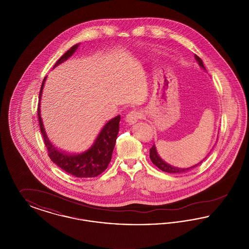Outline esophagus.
<instances>
[{
    "mask_svg": "<svg viewBox=\"0 0 249 249\" xmlns=\"http://www.w3.org/2000/svg\"><path fill=\"white\" fill-rule=\"evenodd\" d=\"M142 113L140 110L134 109L132 111H130V113L127 115L126 117V121L129 122L130 124L135 123L138 119H142Z\"/></svg>",
    "mask_w": 249,
    "mask_h": 249,
    "instance_id": "obj_1",
    "label": "esophagus"
}]
</instances>
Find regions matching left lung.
Returning a JSON list of instances; mask_svg holds the SVG:
<instances>
[{
    "instance_id": "8db88e82",
    "label": "left lung",
    "mask_w": 249,
    "mask_h": 249,
    "mask_svg": "<svg viewBox=\"0 0 249 249\" xmlns=\"http://www.w3.org/2000/svg\"><path fill=\"white\" fill-rule=\"evenodd\" d=\"M195 59L198 61V63H199V65L201 66V68L205 70V67H204V65H203V63H202V60H201V58H199L197 55H195ZM149 157H150L151 161H152L155 165L157 166L159 169H160L161 171L166 172V173H170V174L186 173V172L190 171V169H193V168L197 167L199 164H201V162L204 160H202L198 164H195V165L191 166V167H189V168H178V167H174V166L168 164L167 162H165V161L159 156L158 152H157V149H156L155 144H153V146L150 148V154H149Z\"/></svg>"
}]
</instances>
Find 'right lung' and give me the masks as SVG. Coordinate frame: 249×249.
Segmentation results:
<instances>
[{
    "instance_id": "add662e5",
    "label": "right lung",
    "mask_w": 249,
    "mask_h": 249,
    "mask_svg": "<svg viewBox=\"0 0 249 249\" xmlns=\"http://www.w3.org/2000/svg\"><path fill=\"white\" fill-rule=\"evenodd\" d=\"M79 44L71 47L60 59L55 63L54 68L58 66L66 59H69L71 55L76 51ZM46 78L43 80L41 90H40V100L42 96L43 88L45 85ZM39 100V101H40ZM38 120L40 125V130L42 132L45 145L47 146L48 156L50 160L59 168H61L66 173L70 174L75 178H95L101 175L104 171L107 170L109 162L111 161L112 153L116 144V140L118 137L119 130V121L120 116L109 120L104 128L100 131L93 144L83 153L80 154H67L57 149L51 142L48 140L47 133L43 125L40 112V104L38 106Z\"/></svg>"
}]
</instances>
